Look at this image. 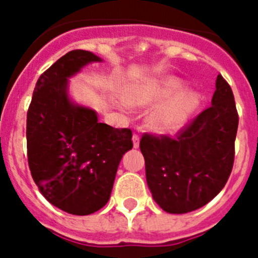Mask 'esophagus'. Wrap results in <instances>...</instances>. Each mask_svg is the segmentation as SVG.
<instances>
[{
	"label": "esophagus",
	"mask_w": 258,
	"mask_h": 258,
	"mask_svg": "<svg viewBox=\"0 0 258 258\" xmlns=\"http://www.w3.org/2000/svg\"><path fill=\"white\" fill-rule=\"evenodd\" d=\"M133 146L134 149H138V147H140V136H138V134H133Z\"/></svg>",
	"instance_id": "34e87169"
}]
</instances>
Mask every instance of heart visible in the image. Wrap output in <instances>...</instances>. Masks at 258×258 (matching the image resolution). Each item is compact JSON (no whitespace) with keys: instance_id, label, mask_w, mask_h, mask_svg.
Returning a JSON list of instances; mask_svg holds the SVG:
<instances>
[{"instance_id":"heart-1","label":"heart","mask_w":258,"mask_h":258,"mask_svg":"<svg viewBox=\"0 0 258 258\" xmlns=\"http://www.w3.org/2000/svg\"><path fill=\"white\" fill-rule=\"evenodd\" d=\"M183 84L177 79L147 80L129 84L124 88V99L134 107H147L158 103L149 115L150 126L156 132L177 131L198 103V95L183 92ZM124 107L125 103H120Z\"/></svg>"}]
</instances>
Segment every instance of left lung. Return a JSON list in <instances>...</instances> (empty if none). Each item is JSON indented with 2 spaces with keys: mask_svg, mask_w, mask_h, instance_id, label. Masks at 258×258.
Wrapping results in <instances>:
<instances>
[{
  "mask_svg": "<svg viewBox=\"0 0 258 258\" xmlns=\"http://www.w3.org/2000/svg\"><path fill=\"white\" fill-rule=\"evenodd\" d=\"M239 116L221 75L212 104L175 137L145 133L140 142L146 179L155 202L168 213H188L211 202L231 174Z\"/></svg>",
  "mask_w": 258,
  "mask_h": 258,
  "instance_id": "obj_1",
  "label": "left lung"
}]
</instances>
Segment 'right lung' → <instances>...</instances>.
Returning <instances> with one entry per match:
<instances>
[{"label":"right lung","instance_id":"obj_1","mask_svg":"<svg viewBox=\"0 0 258 258\" xmlns=\"http://www.w3.org/2000/svg\"><path fill=\"white\" fill-rule=\"evenodd\" d=\"M99 60L86 50L67 52L37 80L27 112L32 178L47 202L76 216L106 206L122 155L133 147L129 127L99 122L93 109L68 98V77Z\"/></svg>","mask_w":258,"mask_h":258}]
</instances>
